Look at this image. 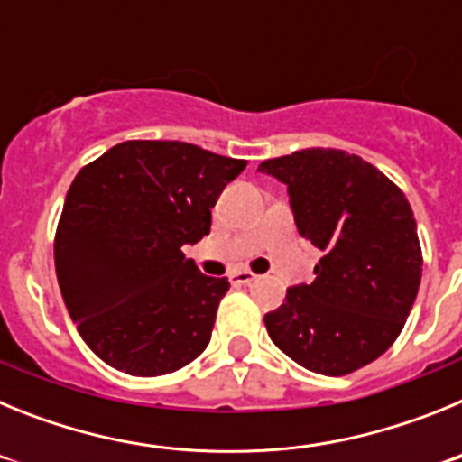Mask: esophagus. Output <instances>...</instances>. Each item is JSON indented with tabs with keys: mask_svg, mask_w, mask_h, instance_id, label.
Listing matches in <instances>:
<instances>
[{
	"mask_svg": "<svg viewBox=\"0 0 462 462\" xmlns=\"http://www.w3.org/2000/svg\"><path fill=\"white\" fill-rule=\"evenodd\" d=\"M228 280L234 282V284H250V282L256 280V275L252 271H236L231 273V277Z\"/></svg>",
	"mask_w": 462,
	"mask_h": 462,
	"instance_id": "34e87169",
	"label": "esophagus"
}]
</instances>
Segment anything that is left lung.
<instances>
[{
  "mask_svg": "<svg viewBox=\"0 0 462 462\" xmlns=\"http://www.w3.org/2000/svg\"><path fill=\"white\" fill-rule=\"evenodd\" d=\"M259 173L287 185L303 238L321 250L312 284L287 289L263 317L271 340L312 373H354L382 356L405 326L421 284V247L405 194L342 150L268 159Z\"/></svg>",
  "mask_w": 462,
  "mask_h": 462,
  "instance_id": "obj_1",
  "label": "left lung"
}]
</instances>
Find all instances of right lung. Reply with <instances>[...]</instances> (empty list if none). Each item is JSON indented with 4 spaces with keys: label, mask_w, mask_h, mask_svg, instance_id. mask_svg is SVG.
<instances>
[{
    "label": "right lung",
    "mask_w": 462,
    "mask_h": 462,
    "mask_svg": "<svg viewBox=\"0 0 462 462\" xmlns=\"http://www.w3.org/2000/svg\"><path fill=\"white\" fill-rule=\"evenodd\" d=\"M243 159L180 141H125L80 169L55 236L57 282L101 361L134 377L175 373L210 342L226 277L182 247L210 234V208Z\"/></svg>",
    "instance_id": "add662e5"
}]
</instances>
